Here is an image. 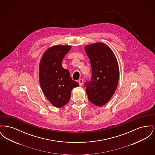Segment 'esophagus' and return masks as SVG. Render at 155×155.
I'll return each mask as SVG.
<instances>
[{
	"instance_id": "1",
	"label": "esophagus",
	"mask_w": 155,
	"mask_h": 155,
	"mask_svg": "<svg viewBox=\"0 0 155 155\" xmlns=\"http://www.w3.org/2000/svg\"><path fill=\"white\" fill-rule=\"evenodd\" d=\"M83 82H84V80H83V79H80L79 80H78V83H79V84H80V86H82V84H83Z\"/></svg>"
}]
</instances>
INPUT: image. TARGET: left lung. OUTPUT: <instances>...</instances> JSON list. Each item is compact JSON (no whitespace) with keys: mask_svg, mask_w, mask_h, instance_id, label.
<instances>
[{"mask_svg":"<svg viewBox=\"0 0 155 155\" xmlns=\"http://www.w3.org/2000/svg\"><path fill=\"white\" fill-rule=\"evenodd\" d=\"M91 62L92 78L85 84L89 101L97 106L107 103L118 85V62L110 48L102 42L85 46Z\"/></svg>","mask_w":155,"mask_h":155,"instance_id":"1","label":"left lung"}]
</instances>
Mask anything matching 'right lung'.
Returning a JSON list of instances; mask_svg holds the SVG:
<instances>
[{"mask_svg": "<svg viewBox=\"0 0 155 155\" xmlns=\"http://www.w3.org/2000/svg\"><path fill=\"white\" fill-rule=\"evenodd\" d=\"M71 48L68 45L53 46L44 52L39 63V79L42 91L47 99L58 108L68 102L71 90L79 85L61 65Z\"/></svg>", "mask_w": 155, "mask_h": 155, "instance_id": "right-lung-1", "label": "right lung"}]
</instances>
